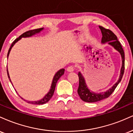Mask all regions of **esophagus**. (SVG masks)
<instances>
[{
    "mask_svg": "<svg viewBox=\"0 0 133 133\" xmlns=\"http://www.w3.org/2000/svg\"><path fill=\"white\" fill-rule=\"evenodd\" d=\"M74 70H75V68L74 66H70L67 68V71H68V72H72V71H74Z\"/></svg>",
    "mask_w": 133,
    "mask_h": 133,
    "instance_id": "1",
    "label": "esophagus"
}]
</instances>
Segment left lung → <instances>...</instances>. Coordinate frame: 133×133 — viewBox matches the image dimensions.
<instances>
[{
    "label": "left lung",
    "instance_id": "8db88e82",
    "mask_svg": "<svg viewBox=\"0 0 133 133\" xmlns=\"http://www.w3.org/2000/svg\"><path fill=\"white\" fill-rule=\"evenodd\" d=\"M99 28L101 30L102 34V39L101 43H108L118 51L121 55V59H122V66H121V70H120V75L118 82L114 85L111 88L107 90L106 91L100 92V93H95L92 91L88 88V86L86 83L85 79L80 71L78 72L79 77V87L78 88V93L81 99L83 101L88 103H95L97 101L103 100L105 98H108L112 93L115 91V88L118 86L119 82L122 79L123 74L124 71V53L123 50L122 46L120 42L118 40L117 37L114 33L109 29H106L101 26H99Z\"/></svg>",
    "mask_w": 133,
    "mask_h": 133
}]
</instances>
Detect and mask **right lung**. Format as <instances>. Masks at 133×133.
<instances>
[{"mask_svg": "<svg viewBox=\"0 0 133 133\" xmlns=\"http://www.w3.org/2000/svg\"><path fill=\"white\" fill-rule=\"evenodd\" d=\"M43 30V28H41V29H34V30H32L27 31V32L23 33V34H22V35H20L18 38L15 39V40L13 42V43H12V45H11L10 47L9 50V51H8L7 58L9 57V54H10V51L11 50V49H12V48L13 47L14 45H15V43H17L18 40H20L22 38L30 37L33 35H35V34H39V33L41 32V31ZM7 75H8V77H9V80H10V82L12 83V82H11V79L10 78V76H9V71H8V69H7ZM64 72H65V69H64V68H62V69H60V70H58V71L57 72L55 73V75L54 76V78H53L52 82H51V87H50V89L49 91H48L47 94L45 95V96H44V97L42 98V99H40V100L34 101H27V100H25V99H23V98H21L22 99H23L24 101H25L27 103H31L33 104H39V105H40V104H43L46 103H47L48 101L51 99V98L52 97L53 95H54L55 89V87H56V85H57V83L58 82V80L61 76H62L64 74Z\"/></svg>", "mask_w": 133, "mask_h": 133, "instance_id": "add662e5", "label": "right lung"}]
</instances>
